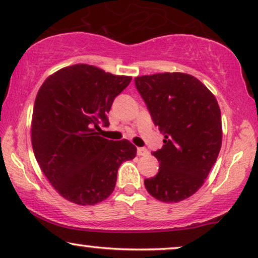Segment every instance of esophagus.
I'll return each instance as SVG.
<instances>
[{"instance_id":"1","label":"esophagus","mask_w":258,"mask_h":258,"mask_svg":"<svg viewBox=\"0 0 258 258\" xmlns=\"http://www.w3.org/2000/svg\"><path fill=\"white\" fill-rule=\"evenodd\" d=\"M137 154L139 155V157H146V155H148V151L145 147H138Z\"/></svg>"}]
</instances>
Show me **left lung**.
I'll use <instances>...</instances> for the list:
<instances>
[{
    "label": "left lung",
    "mask_w": 258,
    "mask_h": 258,
    "mask_svg": "<svg viewBox=\"0 0 258 258\" xmlns=\"http://www.w3.org/2000/svg\"><path fill=\"white\" fill-rule=\"evenodd\" d=\"M164 146L152 152L160 167L145 179L152 197L180 202L200 189L222 144L221 111L214 94L198 78L181 72L134 79Z\"/></svg>",
    "instance_id": "obj_1"
}]
</instances>
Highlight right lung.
<instances>
[{"instance_id": "right-lung-1", "label": "right lung", "mask_w": 258, "mask_h": 258, "mask_svg": "<svg viewBox=\"0 0 258 258\" xmlns=\"http://www.w3.org/2000/svg\"><path fill=\"white\" fill-rule=\"evenodd\" d=\"M132 81L92 65L76 64L50 76L39 89L31 122L36 160L53 188L68 201L92 206L114 190L122 162L137 148L127 140L98 136L110 125L114 98Z\"/></svg>"}]
</instances>
